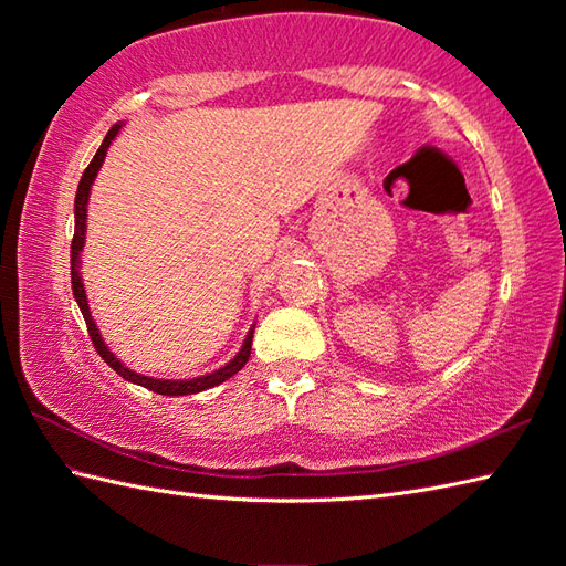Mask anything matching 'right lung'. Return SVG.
<instances>
[{
    "mask_svg": "<svg viewBox=\"0 0 566 566\" xmlns=\"http://www.w3.org/2000/svg\"><path fill=\"white\" fill-rule=\"evenodd\" d=\"M124 128V122H118L112 126L109 134H106L104 143L99 146L97 155H94L92 163L87 165V170L82 172V179L77 185V195H75V235H72V248H70V274H72V294H75V302L82 311L84 316V323H87V331H90V338L94 343V347H97V353L102 355V359L106 365H109L116 375H122L126 381H134L138 384V387H146L155 394H163V396H187V394H199L203 389H211V387H219V384H223L226 379H231L235 371H240L245 367L248 357H250V345H252V333H255V326H250L248 335L243 345H240V350L233 359H228V363L219 369L209 371V375L203 377H195V379H158V377H146L140 375V371H134L130 367H126L122 359H118L112 350L109 345L104 343L102 333L97 328V323H94L92 318V311H90V304H87V292H84V284H82V274H80V268H82V248H84V235H87V203H90V191H92V185H94V177H97L99 167L106 158V150H109L112 140L118 136V130Z\"/></svg>",
    "mask_w": 566,
    "mask_h": 566,
    "instance_id": "obj_1",
    "label": "right lung"
}]
</instances>
